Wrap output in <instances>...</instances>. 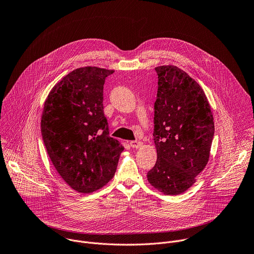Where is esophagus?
<instances>
[{"mask_svg": "<svg viewBox=\"0 0 254 254\" xmlns=\"http://www.w3.org/2000/svg\"><path fill=\"white\" fill-rule=\"evenodd\" d=\"M129 144H130L131 148H133V149H138V148H140V147L142 146V142L139 141V140H131V141L129 142Z\"/></svg>", "mask_w": 254, "mask_h": 254, "instance_id": "1", "label": "esophagus"}]
</instances>
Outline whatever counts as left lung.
Masks as SVG:
<instances>
[{
	"instance_id": "1",
	"label": "left lung",
	"mask_w": 254,
	"mask_h": 254,
	"mask_svg": "<svg viewBox=\"0 0 254 254\" xmlns=\"http://www.w3.org/2000/svg\"><path fill=\"white\" fill-rule=\"evenodd\" d=\"M154 140L158 159L148 172L167 195L187 191L206 167L214 136L210 104L201 86L174 65L158 66Z\"/></svg>"
}]
</instances>
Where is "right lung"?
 Returning a JSON list of instances; mask_svg holds the SVG:
<instances>
[{
    "label": "right lung",
    "mask_w": 254,
    "mask_h": 254,
    "mask_svg": "<svg viewBox=\"0 0 254 254\" xmlns=\"http://www.w3.org/2000/svg\"><path fill=\"white\" fill-rule=\"evenodd\" d=\"M114 70L82 67L64 76L44 103L41 132L58 174L72 189L94 192L114 177L124 147L110 136L103 84Z\"/></svg>",
    "instance_id": "1"
}]
</instances>
